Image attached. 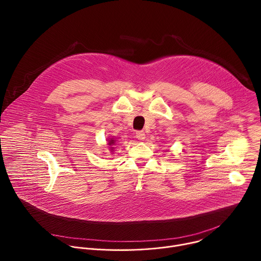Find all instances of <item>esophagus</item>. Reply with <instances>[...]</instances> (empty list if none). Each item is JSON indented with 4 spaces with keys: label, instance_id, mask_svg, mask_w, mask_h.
Returning a JSON list of instances; mask_svg holds the SVG:
<instances>
[{
    "label": "esophagus",
    "instance_id": "1",
    "mask_svg": "<svg viewBox=\"0 0 261 261\" xmlns=\"http://www.w3.org/2000/svg\"><path fill=\"white\" fill-rule=\"evenodd\" d=\"M135 136L138 140H144V138H145V134H144L143 131H137L135 133Z\"/></svg>",
    "mask_w": 261,
    "mask_h": 261
}]
</instances>
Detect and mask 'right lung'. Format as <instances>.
<instances>
[{"label":"right lung","mask_w":261,"mask_h":261,"mask_svg":"<svg viewBox=\"0 0 261 261\" xmlns=\"http://www.w3.org/2000/svg\"><path fill=\"white\" fill-rule=\"evenodd\" d=\"M116 142H117V140H115V138H109V140H108V142H107V144L109 145V150L111 151V152H114V145L116 144Z\"/></svg>","instance_id":"right-lung-1"}]
</instances>
